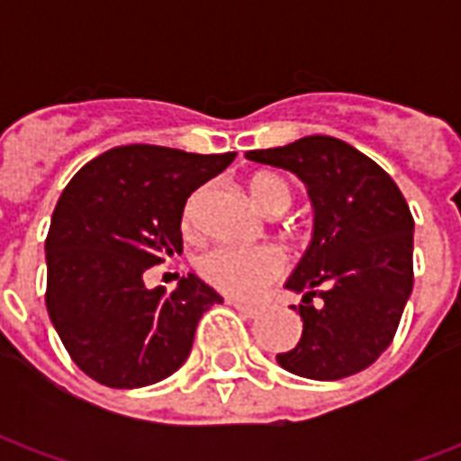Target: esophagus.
<instances>
[{"instance_id": "obj_1", "label": "esophagus", "mask_w": 461, "mask_h": 461, "mask_svg": "<svg viewBox=\"0 0 461 461\" xmlns=\"http://www.w3.org/2000/svg\"><path fill=\"white\" fill-rule=\"evenodd\" d=\"M230 306L240 311L241 316H247V319H254V316H259V309L257 306H249V303H241V301H230Z\"/></svg>"}]
</instances>
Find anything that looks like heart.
<instances>
[{
	"label": "heart",
	"instance_id": "obj_1",
	"mask_svg": "<svg viewBox=\"0 0 461 461\" xmlns=\"http://www.w3.org/2000/svg\"><path fill=\"white\" fill-rule=\"evenodd\" d=\"M249 194L254 204L264 214L276 217L289 210L294 202V187L289 180L274 172H259L249 180ZM204 187L192 192L185 204V227L194 224L197 210H200ZM202 279L212 284L221 294H230L237 299H254L267 284L279 279L284 271V257L271 247H254V249H240V247H214L207 254H202L197 261Z\"/></svg>",
	"mask_w": 461,
	"mask_h": 461
}]
</instances>
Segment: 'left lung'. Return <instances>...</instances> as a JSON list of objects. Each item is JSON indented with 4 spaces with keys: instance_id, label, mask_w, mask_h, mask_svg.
<instances>
[{
    "instance_id": "1",
    "label": "left lung",
    "mask_w": 461,
    "mask_h": 461,
    "mask_svg": "<svg viewBox=\"0 0 461 461\" xmlns=\"http://www.w3.org/2000/svg\"><path fill=\"white\" fill-rule=\"evenodd\" d=\"M247 158L294 172L313 204V240L286 281L303 294V333L279 353L284 370L340 380L373 366L393 343L412 294L415 221L377 162L330 135H306Z\"/></svg>"
}]
</instances>
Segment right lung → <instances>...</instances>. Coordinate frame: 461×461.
I'll return each mask as SVG.
<instances>
[{
	"label": "right lung",
	"instance_id": "add662e5",
	"mask_svg": "<svg viewBox=\"0 0 461 461\" xmlns=\"http://www.w3.org/2000/svg\"><path fill=\"white\" fill-rule=\"evenodd\" d=\"M237 152L121 145L76 172L46 237V311L68 356L95 383L152 385L187 360L217 291L187 274L148 289L142 274L182 251V210Z\"/></svg>",
	"mask_w": 461,
	"mask_h": 461
}]
</instances>
